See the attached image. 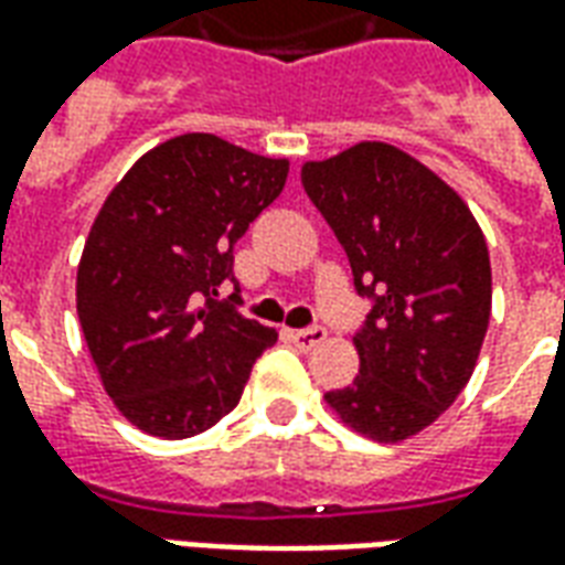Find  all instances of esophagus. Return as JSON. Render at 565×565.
<instances>
[{
    "instance_id": "esophagus-1",
    "label": "esophagus",
    "mask_w": 565,
    "mask_h": 565,
    "mask_svg": "<svg viewBox=\"0 0 565 565\" xmlns=\"http://www.w3.org/2000/svg\"><path fill=\"white\" fill-rule=\"evenodd\" d=\"M290 339H294L302 351H311V348H318V344H323V339H327V330L323 327H306V330H296L290 332Z\"/></svg>"
}]
</instances>
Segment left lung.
<instances>
[{
    "label": "left lung",
    "instance_id": "obj_1",
    "mask_svg": "<svg viewBox=\"0 0 565 565\" xmlns=\"http://www.w3.org/2000/svg\"><path fill=\"white\" fill-rule=\"evenodd\" d=\"M302 186L372 299L360 375L327 405L360 436L405 441L472 379L493 299L484 233L454 186L384 141L306 162Z\"/></svg>",
    "mask_w": 565,
    "mask_h": 565
}]
</instances>
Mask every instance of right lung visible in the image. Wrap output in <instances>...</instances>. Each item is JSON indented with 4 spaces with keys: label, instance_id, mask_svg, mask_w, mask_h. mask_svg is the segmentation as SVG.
Listing matches in <instances>:
<instances>
[{
    "label": "right lung",
    "instance_id": "add662e5",
    "mask_svg": "<svg viewBox=\"0 0 565 565\" xmlns=\"http://www.w3.org/2000/svg\"><path fill=\"white\" fill-rule=\"evenodd\" d=\"M287 172V160L186 132L136 160L96 214L78 320L105 393L141 433H205L278 339L213 296L235 282V242L281 196Z\"/></svg>",
    "mask_w": 565,
    "mask_h": 565
}]
</instances>
